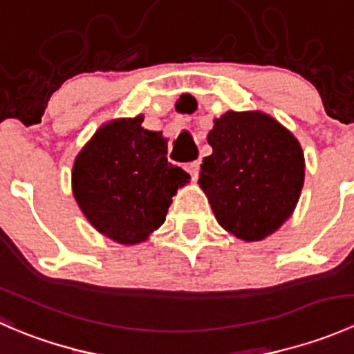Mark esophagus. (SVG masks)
<instances>
[{"mask_svg": "<svg viewBox=\"0 0 354 354\" xmlns=\"http://www.w3.org/2000/svg\"><path fill=\"white\" fill-rule=\"evenodd\" d=\"M187 171H188V173H190L192 180L197 181V178H198V171H200V162H198V160H195V162H190V164H188V166H187Z\"/></svg>", "mask_w": 354, "mask_h": 354, "instance_id": "1", "label": "esophagus"}]
</instances>
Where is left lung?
Instances as JSON below:
<instances>
[{
	"label": "left lung",
	"instance_id": "1",
	"mask_svg": "<svg viewBox=\"0 0 354 354\" xmlns=\"http://www.w3.org/2000/svg\"><path fill=\"white\" fill-rule=\"evenodd\" d=\"M198 185L217 223L243 241H262L292 216L305 183L298 138L262 111H226L207 135Z\"/></svg>",
	"mask_w": 354,
	"mask_h": 354
}]
</instances>
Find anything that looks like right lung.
Wrapping results in <instances>:
<instances>
[{"mask_svg": "<svg viewBox=\"0 0 354 354\" xmlns=\"http://www.w3.org/2000/svg\"><path fill=\"white\" fill-rule=\"evenodd\" d=\"M144 114L97 128L75 157L71 190L95 231L120 245L149 240L166 221L178 188L190 180L167 162L162 131L142 127Z\"/></svg>", "mask_w": 354, "mask_h": 354, "instance_id": "obj_1", "label": "right lung"}]
</instances>
